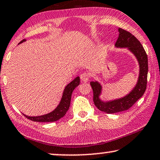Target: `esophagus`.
Here are the masks:
<instances>
[{"instance_id": "obj_1", "label": "esophagus", "mask_w": 160, "mask_h": 160, "mask_svg": "<svg viewBox=\"0 0 160 160\" xmlns=\"http://www.w3.org/2000/svg\"><path fill=\"white\" fill-rule=\"evenodd\" d=\"M80 79H81V81L82 82H86L89 80V74L86 72H83L80 74Z\"/></svg>"}]
</instances>
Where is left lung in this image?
<instances>
[{
    "label": "left lung",
    "instance_id": "obj_1",
    "mask_svg": "<svg viewBox=\"0 0 160 160\" xmlns=\"http://www.w3.org/2000/svg\"><path fill=\"white\" fill-rule=\"evenodd\" d=\"M119 35L115 45L117 48H128L137 58L140 66L139 78L137 84L133 90L121 99L110 102H103L99 99L101 94L102 86L97 81L91 82V86L93 89V102L98 109L106 113H116L124 111L132 107L134 104L142 97L146 91L147 86V76H148V56L143 47L135 36L126 30L118 28Z\"/></svg>",
    "mask_w": 160,
    "mask_h": 160
}]
</instances>
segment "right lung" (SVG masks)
I'll return each mask as SVG.
<instances>
[{"label":"right lung","instance_id":"1","mask_svg":"<svg viewBox=\"0 0 160 160\" xmlns=\"http://www.w3.org/2000/svg\"><path fill=\"white\" fill-rule=\"evenodd\" d=\"M25 39H23L20 43L25 42ZM80 77H77L74 80L67 85L63 91L62 98L60 102V104L58 105L55 109L50 113L43 115L40 116H28L26 115L23 114L28 119L37 122H53L56 121L62 118L67 113V110H69L70 106V102H71L72 93L73 92L74 89L78 87L80 84Z\"/></svg>","mask_w":160,"mask_h":160}]
</instances>
